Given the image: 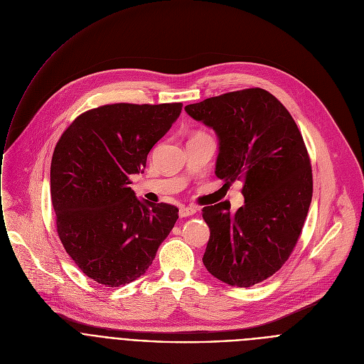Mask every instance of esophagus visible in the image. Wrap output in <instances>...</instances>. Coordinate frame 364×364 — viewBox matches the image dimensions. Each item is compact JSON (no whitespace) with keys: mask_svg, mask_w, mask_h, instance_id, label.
<instances>
[{"mask_svg":"<svg viewBox=\"0 0 364 364\" xmlns=\"http://www.w3.org/2000/svg\"><path fill=\"white\" fill-rule=\"evenodd\" d=\"M196 213V209L194 207H187V205H181L178 209V215L180 218H188V216H193Z\"/></svg>","mask_w":364,"mask_h":364,"instance_id":"34e87169","label":"esophagus"}]
</instances>
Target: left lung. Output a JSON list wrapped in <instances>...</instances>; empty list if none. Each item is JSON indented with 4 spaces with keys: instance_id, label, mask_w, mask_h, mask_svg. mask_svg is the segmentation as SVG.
<instances>
[{
    "instance_id": "8db88e82",
    "label": "left lung",
    "mask_w": 364,
    "mask_h": 364,
    "mask_svg": "<svg viewBox=\"0 0 364 364\" xmlns=\"http://www.w3.org/2000/svg\"><path fill=\"white\" fill-rule=\"evenodd\" d=\"M220 141L216 176L243 183L245 204L205 205L210 237L203 264L218 279L247 288L272 277L291 256L313 198V170L302 135L282 103L250 87L186 107Z\"/></svg>"
}]
</instances>
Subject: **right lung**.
<instances>
[{"instance_id": "obj_1", "label": "right lung", "mask_w": 364, "mask_h": 364, "mask_svg": "<svg viewBox=\"0 0 364 364\" xmlns=\"http://www.w3.org/2000/svg\"><path fill=\"white\" fill-rule=\"evenodd\" d=\"M183 103H111L80 114L59 138L50 193L60 242L77 268L105 287L145 274L178 219L167 203L139 201L129 187Z\"/></svg>"}]
</instances>
